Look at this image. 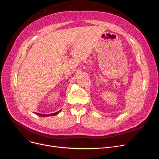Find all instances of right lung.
Wrapping results in <instances>:
<instances>
[{
	"label": "right lung",
	"instance_id": "right-lung-1",
	"mask_svg": "<svg viewBox=\"0 0 159 159\" xmlns=\"http://www.w3.org/2000/svg\"><path fill=\"white\" fill-rule=\"evenodd\" d=\"M61 111V110H59L58 111L56 112V113H52V114H48V115H44V114H41V113H35V114L38 115L39 116H53V115H57L58 113H59Z\"/></svg>",
	"mask_w": 159,
	"mask_h": 159
}]
</instances>
